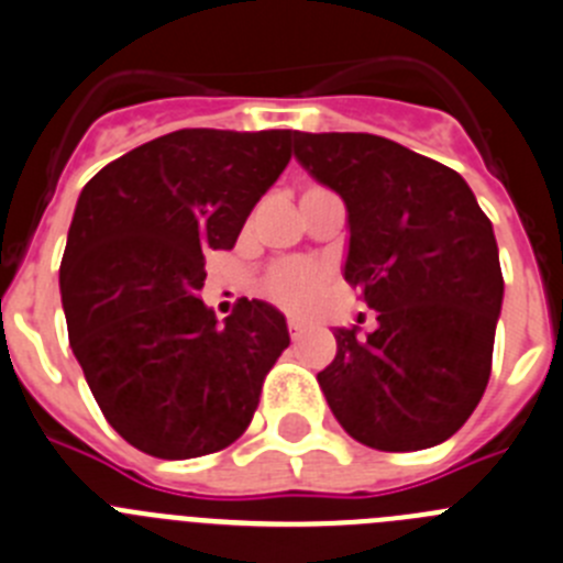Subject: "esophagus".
Returning a JSON list of instances; mask_svg holds the SVG:
<instances>
[{
	"label": "esophagus",
	"instance_id": "34e87169",
	"mask_svg": "<svg viewBox=\"0 0 563 563\" xmlns=\"http://www.w3.org/2000/svg\"><path fill=\"white\" fill-rule=\"evenodd\" d=\"M302 331H306V325H302L300 319H288V333H291L294 342H297V339L302 336Z\"/></svg>",
	"mask_w": 563,
	"mask_h": 563
}]
</instances>
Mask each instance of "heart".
<instances>
[{"label": "heart", "instance_id": "b5f03b06", "mask_svg": "<svg viewBox=\"0 0 563 563\" xmlns=\"http://www.w3.org/2000/svg\"><path fill=\"white\" fill-rule=\"evenodd\" d=\"M331 283V269L325 263L308 261V257H294L269 266V272L261 277L263 300H269L286 313H302L322 297V291Z\"/></svg>", "mask_w": 563, "mask_h": 563}]
</instances>
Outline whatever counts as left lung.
Wrapping results in <instances>:
<instances>
[{
	"label": "left lung",
	"instance_id": "obj_1",
	"mask_svg": "<svg viewBox=\"0 0 563 563\" xmlns=\"http://www.w3.org/2000/svg\"><path fill=\"white\" fill-rule=\"evenodd\" d=\"M294 156L347 205L344 280L376 331H336L317 376L342 429L378 452L452 438L490 378L503 269L490 221L457 170L376 134H302Z\"/></svg>",
	"mask_w": 563,
	"mask_h": 563
}]
</instances>
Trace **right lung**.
Instances as JSON below:
<instances>
[{"label":"right lung","instance_id":"1","mask_svg":"<svg viewBox=\"0 0 563 563\" xmlns=\"http://www.w3.org/2000/svg\"><path fill=\"white\" fill-rule=\"evenodd\" d=\"M288 159L291 131L181 129L86 181L60 257L69 344L106 420L151 457L235 443L288 347L266 302L219 325L199 297L207 252L235 246Z\"/></svg>","mask_w":563,"mask_h":563}]
</instances>
